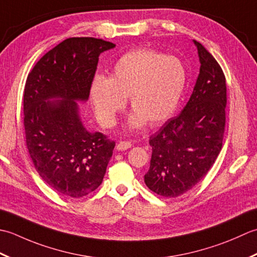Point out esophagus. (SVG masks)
I'll list each match as a JSON object with an SVG mask.
<instances>
[{
    "mask_svg": "<svg viewBox=\"0 0 257 257\" xmlns=\"http://www.w3.org/2000/svg\"><path fill=\"white\" fill-rule=\"evenodd\" d=\"M131 146H132V143L131 142H119L116 145V150L117 151H126L131 148Z\"/></svg>",
    "mask_w": 257,
    "mask_h": 257,
    "instance_id": "1",
    "label": "esophagus"
}]
</instances>
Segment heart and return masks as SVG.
I'll return each instance as SVG.
<instances>
[{"label":"heart","instance_id":"obj_1","mask_svg":"<svg viewBox=\"0 0 257 257\" xmlns=\"http://www.w3.org/2000/svg\"><path fill=\"white\" fill-rule=\"evenodd\" d=\"M186 69L176 56L154 50L128 52L113 67L111 77L96 74L90 86V97L98 122L113 126L130 97L134 111L127 119L130 130L149 122L160 125L179 105L186 86Z\"/></svg>","mask_w":257,"mask_h":257}]
</instances>
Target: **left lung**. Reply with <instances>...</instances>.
I'll return each instance as SVG.
<instances>
[{"label":"left lung","mask_w":257,"mask_h":257,"mask_svg":"<svg viewBox=\"0 0 257 257\" xmlns=\"http://www.w3.org/2000/svg\"><path fill=\"white\" fill-rule=\"evenodd\" d=\"M200 74L182 112L150 138L152 159L144 182L164 197L183 195L200 182L222 150L226 81L213 55L193 40Z\"/></svg>","instance_id":"obj_1"}]
</instances>
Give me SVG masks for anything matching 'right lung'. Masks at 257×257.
I'll list each match as a JSON object with an SVG mask.
<instances>
[{
	"label": "right lung",
	"mask_w": 257,
	"mask_h": 257,
	"mask_svg": "<svg viewBox=\"0 0 257 257\" xmlns=\"http://www.w3.org/2000/svg\"><path fill=\"white\" fill-rule=\"evenodd\" d=\"M115 48L94 38H70L49 51L28 76L23 95L26 145L36 171L60 194L82 197L101 185L114 142L83 124L98 56Z\"/></svg>",
	"instance_id": "add662e5"
}]
</instances>
